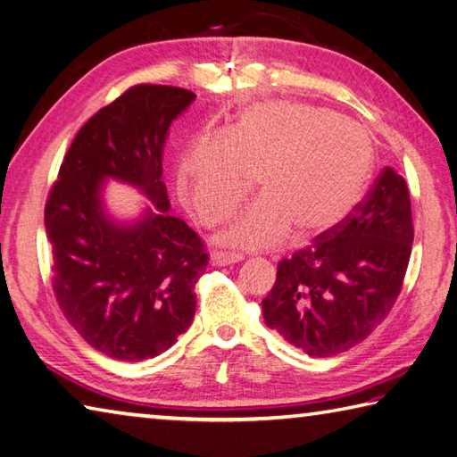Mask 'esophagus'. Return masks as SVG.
Instances as JSON below:
<instances>
[{
  "label": "esophagus",
  "mask_w": 457,
  "mask_h": 457,
  "mask_svg": "<svg viewBox=\"0 0 457 457\" xmlns=\"http://www.w3.org/2000/svg\"><path fill=\"white\" fill-rule=\"evenodd\" d=\"M240 261H245V256L238 253H222V251L211 253V262L214 266H227V264H235Z\"/></svg>",
  "instance_id": "esophagus-1"
}]
</instances>
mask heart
I'll return each mask as SVG.
<instances>
[{
	"label": "heart",
	"mask_w": 457,
	"mask_h": 457,
	"mask_svg": "<svg viewBox=\"0 0 457 457\" xmlns=\"http://www.w3.org/2000/svg\"><path fill=\"white\" fill-rule=\"evenodd\" d=\"M366 129L304 101L277 99L245 109L220 133H203L179 165L183 203L217 225L251 185L258 196L222 228L220 245L258 251L330 235L362 199L372 170Z\"/></svg>",
	"instance_id": "heart-1"
}]
</instances>
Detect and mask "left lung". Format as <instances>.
I'll return each instance as SVG.
<instances>
[{"label": "left lung", "instance_id": "1", "mask_svg": "<svg viewBox=\"0 0 457 457\" xmlns=\"http://www.w3.org/2000/svg\"><path fill=\"white\" fill-rule=\"evenodd\" d=\"M411 243L408 185L386 167L338 228L278 262L277 282L262 300L266 326L308 356L350 350L388 316Z\"/></svg>", "mask_w": 457, "mask_h": 457}]
</instances>
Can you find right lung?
<instances>
[{"mask_svg":"<svg viewBox=\"0 0 457 457\" xmlns=\"http://www.w3.org/2000/svg\"><path fill=\"white\" fill-rule=\"evenodd\" d=\"M196 95L137 85L97 111L69 147L46 204L54 248V290L69 322L95 350L141 362L169 350L193 322L209 254L183 219L170 214L162 183L169 127ZM139 190V218L106 211V180Z\"/></svg>","mask_w":457,"mask_h":457,"instance_id":"right-lung-1","label":"right lung"}]
</instances>
